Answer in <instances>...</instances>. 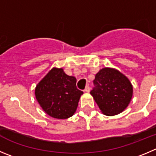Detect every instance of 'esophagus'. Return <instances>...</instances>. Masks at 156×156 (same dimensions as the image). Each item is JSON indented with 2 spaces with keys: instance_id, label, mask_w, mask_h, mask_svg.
Returning a JSON list of instances; mask_svg holds the SVG:
<instances>
[{
  "instance_id": "1",
  "label": "esophagus",
  "mask_w": 156,
  "mask_h": 156,
  "mask_svg": "<svg viewBox=\"0 0 156 156\" xmlns=\"http://www.w3.org/2000/svg\"><path fill=\"white\" fill-rule=\"evenodd\" d=\"M85 92H87V93L89 92V91H90V87H89V85H87V86L85 87Z\"/></svg>"
}]
</instances>
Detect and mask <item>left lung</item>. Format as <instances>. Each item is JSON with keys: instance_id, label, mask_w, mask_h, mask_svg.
<instances>
[{"instance_id": "8db88e82", "label": "left lung", "mask_w": 156, "mask_h": 156, "mask_svg": "<svg viewBox=\"0 0 156 156\" xmlns=\"http://www.w3.org/2000/svg\"><path fill=\"white\" fill-rule=\"evenodd\" d=\"M95 88L91 94L104 115L113 116L122 112L130 103L133 87L129 78L112 68H104L95 75Z\"/></svg>"}]
</instances>
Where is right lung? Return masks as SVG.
<instances>
[{
	"label": "right lung",
	"instance_id": "add662e5",
	"mask_svg": "<svg viewBox=\"0 0 156 156\" xmlns=\"http://www.w3.org/2000/svg\"><path fill=\"white\" fill-rule=\"evenodd\" d=\"M76 78L66 75L63 68H53L37 85L35 97L49 116L66 119L76 112L83 91L76 87Z\"/></svg>",
	"mask_w": 156,
	"mask_h": 156
}]
</instances>
